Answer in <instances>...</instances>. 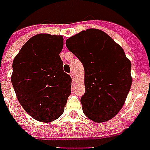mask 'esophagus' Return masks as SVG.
<instances>
[{"label":"esophagus","instance_id":"obj_1","mask_svg":"<svg viewBox=\"0 0 150 150\" xmlns=\"http://www.w3.org/2000/svg\"><path fill=\"white\" fill-rule=\"evenodd\" d=\"M70 77H72L73 82H76V81H75V78H74V75H73V73H70Z\"/></svg>","mask_w":150,"mask_h":150}]
</instances>
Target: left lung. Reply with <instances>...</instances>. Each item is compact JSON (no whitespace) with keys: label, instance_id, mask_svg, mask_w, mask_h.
Wrapping results in <instances>:
<instances>
[{"label":"left lung","instance_id":"left-lung-1","mask_svg":"<svg viewBox=\"0 0 150 150\" xmlns=\"http://www.w3.org/2000/svg\"><path fill=\"white\" fill-rule=\"evenodd\" d=\"M66 47L83 64L86 91L81 98L84 114L102 123L115 116L132 86L131 62L107 34L88 29L70 37Z\"/></svg>","mask_w":150,"mask_h":150}]
</instances>
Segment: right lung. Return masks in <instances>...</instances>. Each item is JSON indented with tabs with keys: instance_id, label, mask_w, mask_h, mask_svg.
I'll return each instance as SVG.
<instances>
[{
	"instance_id": "right-lung-1",
	"label": "right lung",
	"mask_w": 150,
	"mask_h": 150,
	"mask_svg": "<svg viewBox=\"0 0 150 150\" xmlns=\"http://www.w3.org/2000/svg\"><path fill=\"white\" fill-rule=\"evenodd\" d=\"M61 35L39 34L22 47L13 61V89L24 110L35 120L52 122L63 114L72 79L63 70Z\"/></svg>"
}]
</instances>
